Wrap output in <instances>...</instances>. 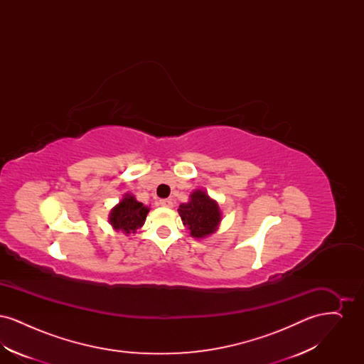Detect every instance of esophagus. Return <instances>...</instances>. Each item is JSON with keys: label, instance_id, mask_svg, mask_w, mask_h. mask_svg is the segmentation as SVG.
<instances>
[{"label": "esophagus", "instance_id": "34e87169", "mask_svg": "<svg viewBox=\"0 0 364 364\" xmlns=\"http://www.w3.org/2000/svg\"><path fill=\"white\" fill-rule=\"evenodd\" d=\"M159 205H161L162 208H173L172 199H161V200H159Z\"/></svg>", "mask_w": 364, "mask_h": 364}]
</instances>
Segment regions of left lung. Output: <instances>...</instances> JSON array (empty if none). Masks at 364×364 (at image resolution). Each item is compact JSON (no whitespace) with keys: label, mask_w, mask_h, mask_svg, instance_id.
<instances>
[{"label":"left lung","mask_w":364,"mask_h":364,"mask_svg":"<svg viewBox=\"0 0 364 364\" xmlns=\"http://www.w3.org/2000/svg\"><path fill=\"white\" fill-rule=\"evenodd\" d=\"M178 214L191 236L196 239L213 235L221 223V210L205 191L195 190L190 195V202L178 208Z\"/></svg>","instance_id":"8db88e82"}]
</instances>
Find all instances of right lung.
Here are the masks:
<instances>
[{
	"label": "right lung",
	"mask_w": 364,
	"mask_h": 364,
	"mask_svg": "<svg viewBox=\"0 0 364 364\" xmlns=\"http://www.w3.org/2000/svg\"><path fill=\"white\" fill-rule=\"evenodd\" d=\"M150 208L143 206L134 195L127 193L119 205L112 208L109 214V223L116 230H122L125 235L135 233L141 228Z\"/></svg>",
	"instance_id": "add662e5"
}]
</instances>
